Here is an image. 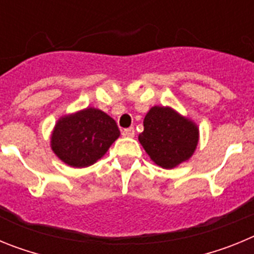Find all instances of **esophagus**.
<instances>
[{"instance_id":"esophagus-1","label":"esophagus","mask_w":254,"mask_h":254,"mask_svg":"<svg viewBox=\"0 0 254 254\" xmlns=\"http://www.w3.org/2000/svg\"><path fill=\"white\" fill-rule=\"evenodd\" d=\"M123 137H133L134 136V128L133 127H129V128H126L122 131Z\"/></svg>"}]
</instances>
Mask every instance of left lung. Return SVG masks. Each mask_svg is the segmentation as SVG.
Instances as JSON below:
<instances>
[{
    "label": "left lung",
    "instance_id": "obj_1",
    "mask_svg": "<svg viewBox=\"0 0 254 254\" xmlns=\"http://www.w3.org/2000/svg\"><path fill=\"white\" fill-rule=\"evenodd\" d=\"M198 126L170 107L155 105L143 120L138 141L152 161L173 169L190 160L198 145Z\"/></svg>",
    "mask_w": 254,
    "mask_h": 254
}]
</instances>
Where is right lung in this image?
Segmentation results:
<instances>
[{
	"label": "right lung",
	"instance_id": "1",
	"mask_svg": "<svg viewBox=\"0 0 254 254\" xmlns=\"http://www.w3.org/2000/svg\"><path fill=\"white\" fill-rule=\"evenodd\" d=\"M120 134L112 117L87 107L57 121L51 134V149L69 167L86 168L102 159Z\"/></svg>",
	"mask_w": 254,
	"mask_h": 254
}]
</instances>
